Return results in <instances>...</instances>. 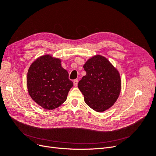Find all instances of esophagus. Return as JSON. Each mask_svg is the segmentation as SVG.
<instances>
[{
	"mask_svg": "<svg viewBox=\"0 0 156 156\" xmlns=\"http://www.w3.org/2000/svg\"><path fill=\"white\" fill-rule=\"evenodd\" d=\"M78 80H77V79L74 80V81H73V83H74V85L75 87L77 86V85H78Z\"/></svg>",
	"mask_w": 156,
	"mask_h": 156,
	"instance_id": "obj_1",
	"label": "esophagus"
}]
</instances>
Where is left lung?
Instances as JSON below:
<instances>
[{
  "label": "left lung",
  "mask_w": 156,
  "mask_h": 156,
  "mask_svg": "<svg viewBox=\"0 0 156 156\" xmlns=\"http://www.w3.org/2000/svg\"><path fill=\"white\" fill-rule=\"evenodd\" d=\"M86 75L78 86L86 104L102 113L117 100L121 91V78L118 70L101 55H95L83 65Z\"/></svg>",
  "instance_id": "1"
}]
</instances>
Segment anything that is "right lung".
Wrapping results in <instances>:
<instances>
[{
	"label": "right lung",
	"mask_w": 156,
	"mask_h": 156,
	"mask_svg": "<svg viewBox=\"0 0 156 156\" xmlns=\"http://www.w3.org/2000/svg\"><path fill=\"white\" fill-rule=\"evenodd\" d=\"M59 58L45 54L37 58L28 69L27 83L29 95L44 109L51 110L60 106L73 86Z\"/></svg>",
	"instance_id": "1"
}]
</instances>
